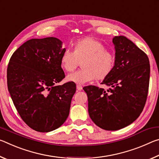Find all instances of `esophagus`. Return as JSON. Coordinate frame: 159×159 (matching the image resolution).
Wrapping results in <instances>:
<instances>
[{"label":"esophagus","mask_w":159,"mask_h":159,"mask_svg":"<svg viewBox=\"0 0 159 159\" xmlns=\"http://www.w3.org/2000/svg\"><path fill=\"white\" fill-rule=\"evenodd\" d=\"M76 88L78 90H81L83 89V87L80 85H76Z\"/></svg>","instance_id":"obj_1"}]
</instances>
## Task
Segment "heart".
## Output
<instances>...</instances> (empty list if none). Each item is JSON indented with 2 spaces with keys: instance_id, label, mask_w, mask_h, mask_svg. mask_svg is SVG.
Returning <instances> with one entry per match:
<instances>
[{
  "instance_id": "obj_1",
  "label": "heart",
  "mask_w": 159,
  "mask_h": 159,
  "mask_svg": "<svg viewBox=\"0 0 159 159\" xmlns=\"http://www.w3.org/2000/svg\"><path fill=\"white\" fill-rule=\"evenodd\" d=\"M115 59L104 45L92 37L76 42L74 52L67 49L61 54L60 65L64 71L71 72L81 62L82 69L67 76L66 80L83 85L95 79L101 80L109 76L114 66Z\"/></svg>"
}]
</instances>
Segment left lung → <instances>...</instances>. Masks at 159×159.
Listing matches in <instances>:
<instances>
[{
    "mask_svg": "<svg viewBox=\"0 0 159 159\" xmlns=\"http://www.w3.org/2000/svg\"><path fill=\"white\" fill-rule=\"evenodd\" d=\"M114 66L101 84L83 88L87 93L88 113L95 124L106 130H117L133 123L146 103L150 77L147 55L125 36L113 38Z\"/></svg>",
    "mask_w": 159,
    "mask_h": 159,
    "instance_id": "obj_1",
    "label": "left lung"
}]
</instances>
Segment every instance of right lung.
Wrapping results in <instances>:
<instances>
[{
    "label": "right lung",
    "mask_w": 159,
    "mask_h": 159,
    "mask_svg": "<svg viewBox=\"0 0 159 159\" xmlns=\"http://www.w3.org/2000/svg\"><path fill=\"white\" fill-rule=\"evenodd\" d=\"M62 41L55 37L31 39L12 54L7 69L8 91L22 120L41 133L60 128L69 114L76 84L57 85L64 75L60 65Z\"/></svg>",
    "instance_id": "right-lung-1"
}]
</instances>
